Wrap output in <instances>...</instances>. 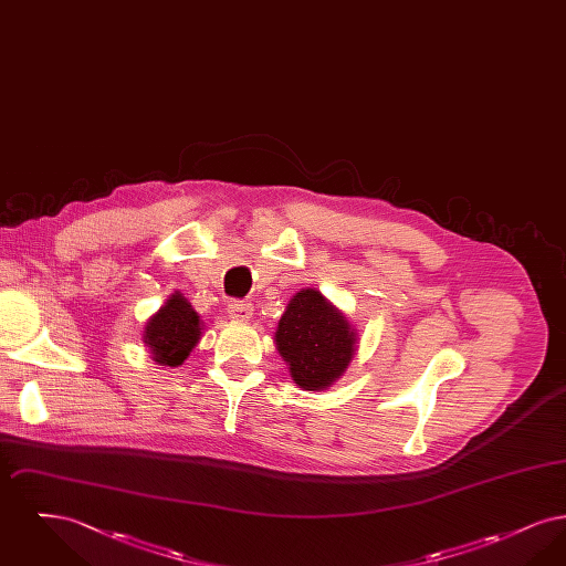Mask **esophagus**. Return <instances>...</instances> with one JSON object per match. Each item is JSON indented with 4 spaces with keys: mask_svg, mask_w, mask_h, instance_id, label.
Returning <instances> with one entry per match:
<instances>
[{
    "mask_svg": "<svg viewBox=\"0 0 566 566\" xmlns=\"http://www.w3.org/2000/svg\"><path fill=\"white\" fill-rule=\"evenodd\" d=\"M227 310H229V316L235 321H248L252 316V303H248L243 298H233Z\"/></svg>",
    "mask_w": 566,
    "mask_h": 566,
    "instance_id": "1",
    "label": "esophagus"
}]
</instances>
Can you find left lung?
Here are the masks:
<instances>
[{
	"label": "left lung",
	"instance_id": "obj_1",
	"mask_svg": "<svg viewBox=\"0 0 566 566\" xmlns=\"http://www.w3.org/2000/svg\"><path fill=\"white\" fill-rule=\"evenodd\" d=\"M354 331L318 291L296 293L282 314L275 346L303 390H323L342 376L354 356Z\"/></svg>",
	"mask_w": 566,
	"mask_h": 566
}]
</instances>
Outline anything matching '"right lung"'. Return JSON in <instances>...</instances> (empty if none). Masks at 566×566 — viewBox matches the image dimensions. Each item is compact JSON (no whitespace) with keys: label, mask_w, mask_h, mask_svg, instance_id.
I'll list each match as a JSON object with an SVG mask.
<instances>
[{"label":"right lung","mask_w":566,"mask_h":566,"mask_svg":"<svg viewBox=\"0 0 566 566\" xmlns=\"http://www.w3.org/2000/svg\"><path fill=\"white\" fill-rule=\"evenodd\" d=\"M199 337V316L182 295L169 296L144 331V342L153 352V358L167 367L182 365Z\"/></svg>","instance_id":"obj_1"}]
</instances>
